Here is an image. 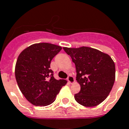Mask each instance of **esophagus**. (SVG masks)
Returning <instances> with one entry per match:
<instances>
[{
	"label": "esophagus",
	"mask_w": 129,
	"mask_h": 129,
	"mask_svg": "<svg viewBox=\"0 0 129 129\" xmlns=\"http://www.w3.org/2000/svg\"><path fill=\"white\" fill-rule=\"evenodd\" d=\"M67 79H68V81L70 84H72L74 82V78L72 75H69Z\"/></svg>",
	"instance_id": "1"
}]
</instances>
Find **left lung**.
<instances>
[{
	"mask_svg": "<svg viewBox=\"0 0 129 129\" xmlns=\"http://www.w3.org/2000/svg\"><path fill=\"white\" fill-rule=\"evenodd\" d=\"M75 63L80 91L75 100L85 107H93L106 100L115 81V64L108 54L91 47L63 48Z\"/></svg>",
	"mask_w": 129,
	"mask_h": 129,
	"instance_id": "left-lung-1",
	"label": "left lung"
}]
</instances>
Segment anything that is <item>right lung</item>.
<instances>
[{
  "label": "right lung",
  "instance_id": "obj_1",
  "mask_svg": "<svg viewBox=\"0 0 129 129\" xmlns=\"http://www.w3.org/2000/svg\"><path fill=\"white\" fill-rule=\"evenodd\" d=\"M61 47L50 43L29 46L19 54L15 65V78L26 100L36 106L52 104L67 80H57L50 68L53 58Z\"/></svg>",
  "mask_w": 129,
  "mask_h": 129
}]
</instances>
